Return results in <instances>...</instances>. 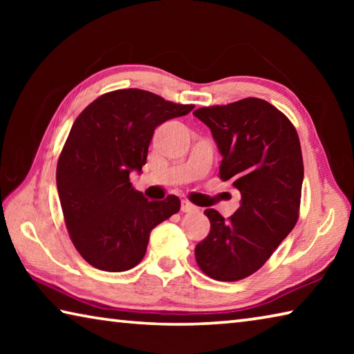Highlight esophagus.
I'll list each match as a JSON object with an SVG mask.
<instances>
[{
	"mask_svg": "<svg viewBox=\"0 0 354 354\" xmlns=\"http://www.w3.org/2000/svg\"><path fill=\"white\" fill-rule=\"evenodd\" d=\"M181 211L183 212H192V211H196V206L192 205L189 200H183L181 201Z\"/></svg>",
	"mask_w": 354,
	"mask_h": 354,
	"instance_id": "obj_1",
	"label": "esophagus"
}]
</instances>
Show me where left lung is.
I'll list each match as a JSON object with an SVG mask.
<instances>
[{
    "instance_id": "1",
    "label": "left lung",
    "mask_w": 354,
    "mask_h": 354,
    "mask_svg": "<svg viewBox=\"0 0 354 354\" xmlns=\"http://www.w3.org/2000/svg\"><path fill=\"white\" fill-rule=\"evenodd\" d=\"M194 115L211 129L223 156L220 179L242 195L226 220L206 209L211 231L196 245L195 259L209 278L243 279L268 261L298 220L304 169L297 129L261 98L200 107Z\"/></svg>"
}]
</instances>
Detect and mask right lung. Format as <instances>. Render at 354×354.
<instances>
[{
	"label": "right lung",
	"mask_w": 354,
	"mask_h": 354,
	"mask_svg": "<svg viewBox=\"0 0 354 354\" xmlns=\"http://www.w3.org/2000/svg\"><path fill=\"white\" fill-rule=\"evenodd\" d=\"M194 107L122 88L101 95L75 120L59 156L56 183L71 242L92 267H136L153 227L179 211L175 195L147 200L134 190L129 173L147 164L154 129Z\"/></svg>",
	"instance_id": "obj_1"
}]
</instances>
